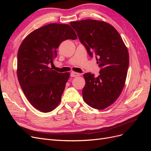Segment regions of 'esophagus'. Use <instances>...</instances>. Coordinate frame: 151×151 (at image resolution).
Masks as SVG:
<instances>
[{
    "label": "esophagus",
    "instance_id": "esophagus-1",
    "mask_svg": "<svg viewBox=\"0 0 151 151\" xmlns=\"http://www.w3.org/2000/svg\"><path fill=\"white\" fill-rule=\"evenodd\" d=\"M81 74H79V73L75 72H72L70 74V77H77V76H80Z\"/></svg>",
    "mask_w": 151,
    "mask_h": 151
}]
</instances>
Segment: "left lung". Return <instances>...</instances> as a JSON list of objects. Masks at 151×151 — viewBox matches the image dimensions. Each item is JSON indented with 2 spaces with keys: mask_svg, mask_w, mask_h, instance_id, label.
<instances>
[{
  "mask_svg": "<svg viewBox=\"0 0 151 151\" xmlns=\"http://www.w3.org/2000/svg\"><path fill=\"white\" fill-rule=\"evenodd\" d=\"M70 24L101 68L97 77L84 74L83 100L91 107L104 109L116 101L124 88L129 65L127 48L116 29L106 22L89 19Z\"/></svg>",
  "mask_w": 151,
  "mask_h": 151,
  "instance_id": "8db88e82",
  "label": "left lung"
}]
</instances>
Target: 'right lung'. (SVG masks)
<instances>
[{
    "label": "right lung",
    "instance_id": "1",
    "mask_svg": "<svg viewBox=\"0 0 151 151\" xmlns=\"http://www.w3.org/2000/svg\"><path fill=\"white\" fill-rule=\"evenodd\" d=\"M77 38L70 25L52 23L32 31L22 42L17 52V78L25 96L38 110L50 112L60 103L70 73H58L48 65L57 57L62 42Z\"/></svg>",
    "mask_w": 151,
    "mask_h": 151
}]
</instances>
